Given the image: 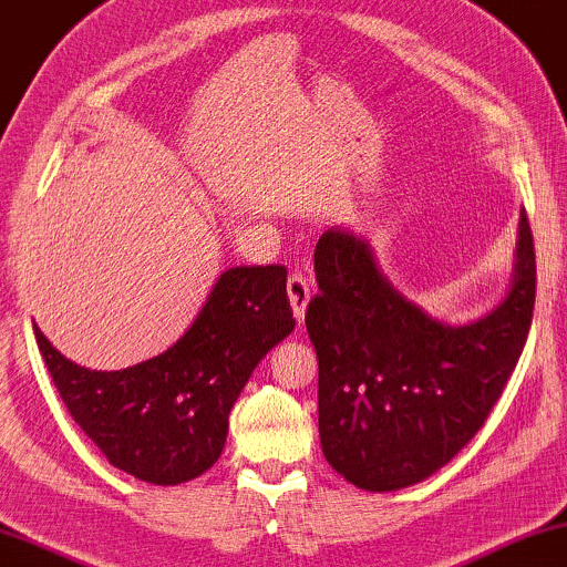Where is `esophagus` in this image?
Returning a JSON list of instances; mask_svg holds the SVG:
<instances>
[{
    "label": "esophagus",
    "instance_id": "obj_1",
    "mask_svg": "<svg viewBox=\"0 0 567 567\" xmlns=\"http://www.w3.org/2000/svg\"><path fill=\"white\" fill-rule=\"evenodd\" d=\"M287 298H290L295 321L302 323V318H306V308L310 302V282L306 277L290 275V280H287Z\"/></svg>",
    "mask_w": 567,
    "mask_h": 567
}]
</instances>
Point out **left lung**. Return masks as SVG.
I'll use <instances>...</instances> for the list:
<instances>
[{
	"instance_id": "obj_1",
	"label": "left lung",
	"mask_w": 567,
	"mask_h": 567,
	"mask_svg": "<svg viewBox=\"0 0 567 567\" xmlns=\"http://www.w3.org/2000/svg\"><path fill=\"white\" fill-rule=\"evenodd\" d=\"M316 282L306 329L323 457L362 491L426 481L477 434L522 357L537 282L526 213L508 290L475 321L446 323L403 298L352 228L318 238Z\"/></svg>"
}]
</instances>
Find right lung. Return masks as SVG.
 <instances>
[{"label": "right lung", "instance_id": "add662e5", "mask_svg": "<svg viewBox=\"0 0 567 567\" xmlns=\"http://www.w3.org/2000/svg\"><path fill=\"white\" fill-rule=\"evenodd\" d=\"M295 329L285 267H230L189 329L125 370L71 362L38 329L53 385L71 419L123 473L179 485L218 462L228 416L257 364Z\"/></svg>", "mask_w": 567, "mask_h": 567}]
</instances>
